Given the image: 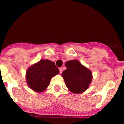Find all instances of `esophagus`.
Listing matches in <instances>:
<instances>
[{"label": "esophagus", "instance_id": "1", "mask_svg": "<svg viewBox=\"0 0 124 124\" xmlns=\"http://www.w3.org/2000/svg\"><path fill=\"white\" fill-rule=\"evenodd\" d=\"M59 70H60V74H61V73H62V72H63V68H59Z\"/></svg>", "mask_w": 124, "mask_h": 124}]
</instances>
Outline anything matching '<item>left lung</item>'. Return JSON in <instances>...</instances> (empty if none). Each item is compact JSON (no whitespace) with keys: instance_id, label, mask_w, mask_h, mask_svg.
I'll list each match as a JSON object with an SVG mask.
<instances>
[{"instance_id":"obj_1","label":"left lung","mask_w":124,"mask_h":124,"mask_svg":"<svg viewBox=\"0 0 124 124\" xmlns=\"http://www.w3.org/2000/svg\"><path fill=\"white\" fill-rule=\"evenodd\" d=\"M65 66L67 68L62 73V77L69 91L81 94L87 90L93 79L91 71L77 60L68 61Z\"/></svg>"}]
</instances>
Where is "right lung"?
Listing matches in <instances>:
<instances>
[{"instance_id": "1", "label": "right lung", "mask_w": 124, "mask_h": 124, "mask_svg": "<svg viewBox=\"0 0 124 124\" xmlns=\"http://www.w3.org/2000/svg\"><path fill=\"white\" fill-rule=\"evenodd\" d=\"M59 73V69L53 61L43 59L27 69V85L36 93L43 92L48 87L51 79Z\"/></svg>"}]
</instances>
